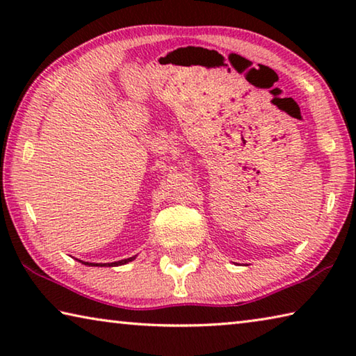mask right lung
Returning a JSON list of instances; mask_svg holds the SVG:
<instances>
[{"instance_id":"obj_1","label":"right lung","mask_w":356,"mask_h":356,"mask_svg":"<svg viewBox=\"0 0 356 356\" xmlns=\"http://www.w3.org/2000/svg\"><path fill=\"white\" fill-rule=\"evenodd\" d=\"M135 259V256L134 257H129V259H122V261H118V262H111V264H91V262H83V264H86V265H91V267H116V265H124V264H127V262H131Z\"/></svg>"}]
</instances>
